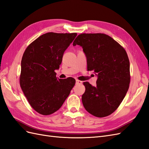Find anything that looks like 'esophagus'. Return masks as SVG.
I'll use <instances>...</instances> for the list:
<instances>
[{
    "mask_svg": "<svg viewBox=\"0 0 149 149\" xmlns=\"http://www.w3.org/2000/svg\"><path fill=\"white\" fill-rule=\"evenodd\" d=\"M82 81H79V80H76V84H82Z\"/></svg>",
    "mask_w": 149,
    "mask_h": 149,
    "instance_id": "esophagus-1",
    "label": "esophagus"
}]
</instances>
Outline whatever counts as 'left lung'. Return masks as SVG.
I'll return each mask as SVG.
<instances>
[{
  "label": "left lung",
  "mask_w": 149,
  "mask_h": 149,
  "mask_svg": "<svg viewBox=\"0 0 149 149\" xmlns=\"http://www.w3.org/2000/svg\"><path fill=\"white\" fill-rule=\"evenodd\" d=\"M81 46L87 57V70L97 74L96 85L84 82L82 101L86 111L102 118L119 107L130 82V61L125 48L103 33H82L73 45Z\"/></svg>",
  "instance_id": "1"
}]
</instances>
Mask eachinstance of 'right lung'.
<instances>
[{"label": "right lung", "mask_w": 149, "mask_h": 149, "mask_svg": "<svg viewBox=\"0 0 149 149\" xmlns=\"http://www.w3.org/2000/svg\"><path fill=\"white\" fill-rule=\"evenodd\" d=\"M77 35L45 33L25 49L19 84L29 104L37 113L49 115L58 111L74 86V78L57 79L55 70L59 68L64 52Z\"/></svg>", "instance_id": "right-lung-1"}]
</instances>
